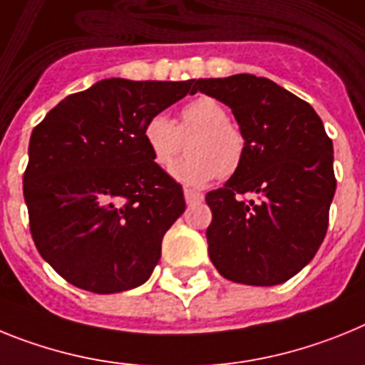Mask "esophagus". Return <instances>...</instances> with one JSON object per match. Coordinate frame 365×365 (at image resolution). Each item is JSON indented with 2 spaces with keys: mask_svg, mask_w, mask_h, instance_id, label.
Here are the masks:
<instances>
[{
  "mask_svg": "<svg viewBox=\"0 0 365 365\" xmlns=\"http://www.w3.org/2000/svg\"><path fill=\"white\" fill-rule=\"evenodd\" d=\"M183 196H185L187 204H196V202L204 200V195L191 189V187H183Z\"/></svg>",
  "mask_w": 365,
  "mask_h": 365,
  "instance_id": "34e87169",
  "label": "esophagus"
}]
</instances>
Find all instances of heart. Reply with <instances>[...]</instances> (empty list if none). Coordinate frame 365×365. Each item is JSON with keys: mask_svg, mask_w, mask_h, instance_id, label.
I'll list each match as a JSON object with an SVG mask.
<instances>
[{"mask_svg": "<svg viewBox=\"0 0 365 365\" xmlns=\"http://www.w3.org/2000/svg\"><path fill=\"white\" fill-rule=\"evenodd\" d=\"M187 145L185 160L173 169L174 178L187 185H204L217 176L230 178L244 161L246 139L230 121L227 108L209 95L195 97L180 110L178 123L158 112L145 121L143 141L152 161L167 170Z\"/></svg>", "mask_w": 365, "mask_h": 365, "instance_id": "obj_1", "label": "heart"}]
</instances>
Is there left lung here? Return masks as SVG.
Returning a JSON list of instances; mask_svg holds the SVG:
<instances>
[{"instance_id":"1","label":"left lung","mask_w":365,"mask_h":365,"mask_svg":"<svg viewBox=\"0 0 365 365\" xmlns=\"http://www.w3.org/2000/svg\"><path fill=\"white\" fill-rule=\"evenodd\" d=\"M227 104L246 139L240 169L205 195L209 259L230 281L272 287L312 261L336 191L332 141L314 108L255 75L198 78Z\"/></svg>"}]
</instances>
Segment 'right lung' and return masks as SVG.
I'll use <instances>...</instances> for the list:
<instances>
[{"label": "right lung", "instance_id": "right-lung-1", "mask_svg": "<svg viewBox=\"0 0 365 365\" xmlns=\"http://www.w3.org/2000/svg\"><path fill=\"white\" fill-rule=\"evenodd\" d=\"M192 82L104 78L68 95L34 126L24 173L31 235L73 287L115 294L150 277L185 200L182 185L152 161L143 126L196 93Z\"/></svg>", "mask_w": 365, "mask_h": 365}]
</instances>
